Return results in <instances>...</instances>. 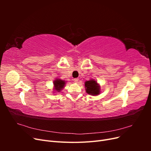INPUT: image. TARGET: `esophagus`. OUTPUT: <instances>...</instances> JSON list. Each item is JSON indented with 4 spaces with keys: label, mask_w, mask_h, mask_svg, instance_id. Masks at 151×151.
<instances>
[{
    "label": "esophagus",
    "mask_w": 151,
    "mask_h": 151,
    "mask_svg": "<svg viewBox=\"0 0 151 151\" xmlns=\"http://www.w3.org/2000/svg\"><path fill=\"white\" fill-rule=\"evenodd\" d=\"M78 81H79V79H77V78L74 79V83H78Z\"/></svg>",
    "instance_id": "obj_1"
}]
</instances>
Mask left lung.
<instances>
[{
    "label": "left lung",
    "instance_id": "left-lung-1",
    "mask_svg": "<svg viewBox=\"0 0 151 151\" xmlns=\"http://www.w3.org/2000/svg\"><path fill=\"white\" fill-rule=\"evenodd\" d=\"M85 87L86 93L90 95L96 96L100 94V86L94 79L86 81Z\"/></svg>",
    "mask_w": 151,
    "mask_h": 151
}]
</instances>
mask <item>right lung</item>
Returning <instances> with one entry per match:
<instances>
[{
  "label": "right lung",
  "instance_id": "obj_1",
  "mask_svg": "<svg viewBox=\"0 0 151 151\" xmlns=\"http://www.w3.org/2000/svg\"><path fill=\"white\" fill-rule=\"evenodd\" d=\"M65 84V81H62L61 79H56L53 82V85L55 87V89L57 92H60V91L64 88V86Z\"/></svg>",
  "mask_w": 151,
  "mask_h": 151
}]
</instances>
